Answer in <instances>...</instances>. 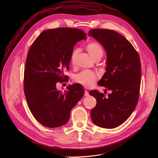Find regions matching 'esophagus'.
I'll list each match as a JSON object with an SVG mask.
<instances>
[{
  "label": "esophagus",
  "instance_id": "esophagus-1",
  "mask_svg": "<svg viewBox=\"0 0 158 158\" xmlns=\"http://www.w3.org/2000/svg\"><path fill=\"white\" fill-rule=\"evenodd\" d=\"M88 95H89V93H88V91L87 90H85V96L87 97Z\"/></svg>",
  "mask_w": 158,
  "mask_h": 158
}]
</instances>
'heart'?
Returning <instances> with one entry per match:
<instances>
[{
  "label": "heart",
  "instance_id": "b5f03b06",
  "mask_svg": "<svg viewBox=\"0 0 158 158\" xmlns=\"http://www.w3.org/2000/svg\"><path fill=\"white\" fill-rule=\"evenodd\" d=\"M86 51L92 58L95 60L96 58L101 57L103 55V48L101 45L96 41H90L86 45ZM79 52L78 48L73 50L70 54V63L72 65H76L77 62V57ZM98 75L95 72L89 70L82 71L75 77L74 81L85 88H89L94 86L98 79Z\"/></svg>",
  "mask_w": 158,
  "mask_h": 158
}]
</instances>
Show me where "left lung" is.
I'll return each mask as SVG.
<instances>
[{"mask_svg": "<svg viewBox=\"0 0 158 158\" xmlns=\"http://www.w3.org/2000/svg\"><path fill=\"white\" fill-rule=\"evenodd\" d=\"M88 35L106 50V72L98 85L111 91L106 97L97 89L90 91L89 95L97 100L91 118L99 127L113 129L127 120L137 105L141 83L139 56L129 41L113 30L94 29Z\"/></svg>", "mask_w": 158, "mask_h": 158, "instance_id": "obj_1", "label": "left lung"}]
</instances>
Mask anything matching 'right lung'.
<instances>
[{
  "instance_id": "add662e5",
  "label": "right lung",
  "mask_w": 158,
  "mask_h": 158,
  "mask_svg": "<svg viewBox=\"0 0 158 158\" xmlns=\"http://www.w3.org/2000/svg\"><path fill=\"white\" fill-rule=\"evenodd\" d=\"M84 31L60 27L42 32L27 54L23 89L29 108L44 126L60 127L70 119L71 110L84 95L82 86L73 84L61 93L56 89L69 70L70 54L77 41L86 40Z\"/></svg>"
}]
</instances>
